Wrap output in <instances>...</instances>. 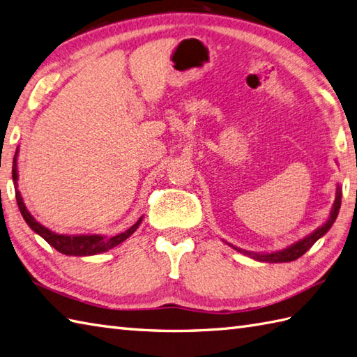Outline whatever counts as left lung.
I'll use <instances>...</instances> for the list:
<instances>
[{
	"mask_svg": "<svg viewBox=\"0 0 357 357\" xmlns=\"http://www.w3.org/2000/svg\"><path fill=\"white\" fill-rule=\"evenodd\" d=\"M340 197H342V191H340V186H336V199L333 206H331V211H330V217L328 220L324 223L322 226H319L318 229H314V231L304 236L303 240H299L296 243L290 244L289 248L282 249V250H276V252H268V253H257V252H249V250H243L240 248H235L234 244H229L232 249H235L236 252L244 253V255H248L253 259L261 261V263H290V261H295L299 257H303L304 253L312 248V245L318 241L321 236L326 235L328 232V229L333 226V223L337 218V213L340 209Z\"/></svg>",
	"mask_w": 357,
	"mask_h": 357,
	"instance_id": "obj_1",
	"label": "left lung"
}]
</instances>
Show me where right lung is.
Instances as JSON below:
<instances>
[{
	"label": "right lung",
	"mask_w": 357,
	"mask_h": 357,
	"mask_svg": "<svg viewBox=\"0 0 357 357\" xmlns=\"http://www.w3.org/2000/svg\"><path fill=\"white\" fill-rule=\"evenodd\" d=\"M18 153H20V149L17 148V151H15V157H13L12 178H13V185H15V197H17L21 215L24 220H26V223L29 225L31 231L38 234L39 236H43V238L58 252L64 253V255H70V257L71 255L73 257L98 255V253L113 249V248H116V245L123 243L126 238H130V236L136 232V229L140 226L144 217H140L136 223H134L130 229H126L125 232H121V234L113 235V236H105V235H98V234L64 235V234H56V232L50 231V229H47L41 223H38V221L33 218V215H31V213L27 211L26 204H24V202H22L21 192L18 191V163H17Z\"/></svg>",
	"instance_id": "obj_1"
}]
</instances>
